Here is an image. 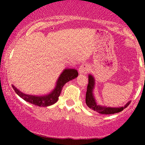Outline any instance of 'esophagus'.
Here are the masks:
<instances>
[{"mask_svg": "<svg viewBox=\"0 0 145 145\" xmlns=\"http://www.w3.org/2000/svg\"><path fill=\"white\" fill-rule=\"evenodd\" d=\"M89 70V65H87L86 64H83L79 68V73L82 74H87Z\"/></svg>", "mask_w": 145, "mask_h": 145, "instance_id": "1", "label": "esophagus"}]
</instances>
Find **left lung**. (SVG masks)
I'll use <instances>...</instances> for the list:
<instances>
[{
    "label": "left lung",
    "instance_id": "left-lung-1",
    "mask_svg": "<svg viewBox=\"0 0 145 145\" xmlns=\"http://www.w3.org/2000/svg\"><path fill=\"white\" fill-rule=\"evenodd\" d=\"M95 78L91 74L89 75V84L87 86V90L86 93V104L89 108L93 110L99 114H112L121 112L124 108H127L130 104L131 101H129L124 106L119 108L107 107L105 106H101L97 104L96 99L93 94L95 89Z\"/></svg>",
    "mask_w": 145,
    "mask_h": 145
}]
</instances>
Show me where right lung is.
Segmentation results:
<instances>
[{"label": "right lung", "instance_id": "obj_1", "mask_svg": "<svg viewBox=\"0 0 145 145\" xmlns=\"http://www.w3.org/2000/svg\"><path fill=\"white\" fill-rule=\"evenodd\" d=\"M78 76V73L75 69H65L61 73L56 82L54 89L50 93L44 95H33L25 94L17 89L12 84V87L15 92L18 95L27 102L31 103L39 107H47L55 104L59 99L63 86L67 82L74 79Z\"/></svg>", "mask_w": 145, "mask_h": 145}]
</instances>
